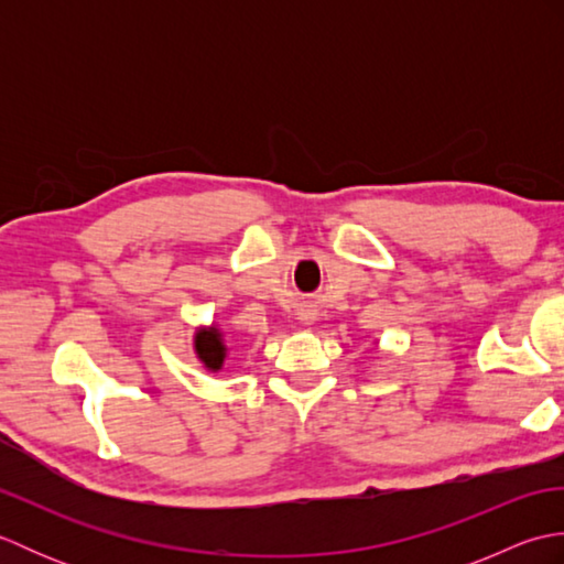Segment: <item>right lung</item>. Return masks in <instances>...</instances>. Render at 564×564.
Here are the masks:
<instances>
[{
    "instance_id": "obj_1",
    "label": "right lung",
    "mask_w": 564,
    "mask_h": 564,
    "mask_svg": "<svg viewBox=\"0 0 564 564\" xmlns=\"http://www.w3.org/2000/svg\"><path fill=\"white\" fill-rule=\"evenodd\" d=\"M196 351H198L200 361L206 364V368L218 370L225 361V346L220 341V332L215 327L200 329L196 334Z\"/></svg>"
}]
</instances>
